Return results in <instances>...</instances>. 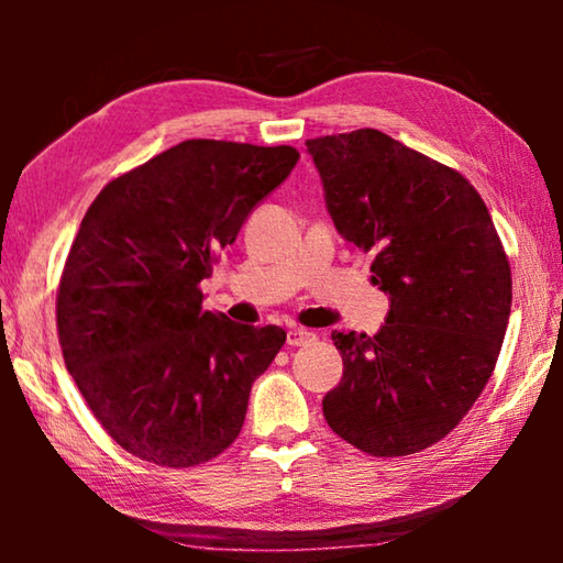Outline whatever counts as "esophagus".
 Masks as SVG:
<instances>
[{"label": "esophagus", "mask_w": 563, "mask_h": 563, "mask_svg": "<svg viewBox=\"0 0 563 563\" xmlns=\"http://www.w3.org/2000/svg\"><path fill=\"white\" fill-rule=\"evenodd\" d=\"M316 340V332L305 330V328H290L288 335H285V342H288L290 347H300V345H308V342Z\"/></svg>", "instance_id": "esophagus-1"}]
</instances>
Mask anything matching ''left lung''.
<instances>
[{
  "mask_svg": "<svg viewBox=\"0 0 563 563\" xmlns=\"http://www.w3.org/2000/svg\"><path fill=\"white\" fill-rule=\"evenodd\" d=\"M335 231L375 251L389 298L375 335L332 332L342 377L322 399L330 430L375 456L450 434L489 383L511 312V271L482 196L462 174L360 129L310 139Z\"/></svg>",
  "mask_w": 563,
  "mask_h": 563,
  "instance_id": "8db88e82",
  "label": "left lung"
}]
</instances>
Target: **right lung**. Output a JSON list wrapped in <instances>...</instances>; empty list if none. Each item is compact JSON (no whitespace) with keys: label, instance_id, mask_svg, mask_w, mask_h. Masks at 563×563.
Returning <instances> with one entry per match:
<instances>
[{"label":"right lung","instance_id":"right-lung-1","mask_svg":"<svg viewBox=\"0 0 563 563\" xmlns=\"http://www.w3.org/2000/svg\"><path fill=\"white\" fill-rule=\"evenodd\" d=\"M298 158L290 146L184 141L113 178L84 216L56 325L66 369L126 452L194 466L241 434L285 330L203 310L201 283Z\"/></svg>","mask_w":563,"mask_h":563}]
</instances>
